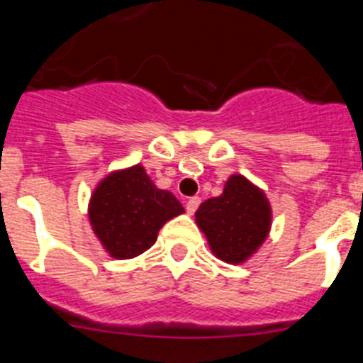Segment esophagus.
<instances>
[{
  "instance_id": "34e87169",
  "label": "esophagus",
  "mask_w": 363,
  "mask_h": 363,
  "mask_svg": "<svg viewBox=\"0 0 363 363\" xmlns=\"http://www.w3.org/2000/svg\"><path fill=\"white\" fill-rule=\"evenodd\" d=\"M200 198L198 196H194V198H189L187 200V203H185V209H187V213L189 214H194L196 213V209L198 207H200Z\"/></svg>"
}]
</instances>
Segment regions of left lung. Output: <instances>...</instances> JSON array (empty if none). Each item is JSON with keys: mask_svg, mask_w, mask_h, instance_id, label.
Listing matches in <instances>:
<instances>
[{"mask_svg": "<svg viewBox=\"0 0 363 363\" xmlns=\"http://www.w3.org/2000/svg\"><path fill=\"white\" fill-rule=\"evenodd\" d=\"M194 216L214 256L233 265L258 251L272 223L265 192L242 174L230 176L220 196L205 200Z\"/></svg>", "mask_w": 363, "mask_h": 363, "instance_id": "8db88e82", "label": "left lung"}]
</instances>
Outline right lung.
Returning a JSON list of instances; mask_svg holds the SVG:
<instances>
[{
	"instance_id": "1",
	"label": "right lung",
	"mask_w": 363,
	"mask_h": 363,
	"mask_svg": "<svg viewBox=\"0 0 363 363\" xmlns=\"http://www.w3.org/2000/svg\"><path fill=\"white\" fill-rule=\"evenodd\" d=\"M172 192L154 185L143 165L105 176L89 201V221L111 258H136L154 245L167 221L184 214Z\"/></svg>"
}]
</instances>
